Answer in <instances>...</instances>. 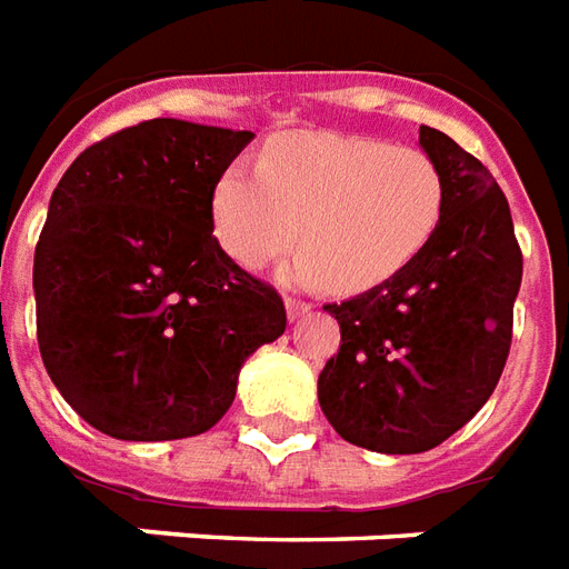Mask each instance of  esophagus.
Masks as SVG:
<instances>
[{
	"mask_svg": "<svg viewBox=\"0 0 569 569\" xmlns=\"http://www.w3.org/2000/svg\"><path fill=\"white\" fill-rule=\"evenodd\" d=\"M310 301H305V298H286V313H289V319L296 322V319H301L305 313H310Z\"/></svg>",
	"mask_w": 569,
	"mask_h": 569,
	"instance_id": "1",
	"label": "esophagus"
}]
</instances>
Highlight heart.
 Wrapping results in <instances>:
<instances>
[{
    "label": "heart",
    "instance_id": "b5f03b06",
    "mask_svg": "<svg viewBox=\"0 0 569 569\" xmlns=\"http://www.w3.org/2000/svg\"><path fill=\"white\" fill-rule=\"evenodd\" d=\"M443 217V174L416 147L377 138L298 134L231 166L213 189V229L247 268H262L305 231L292 280L361 292L413 262ZM306 229H300V222Z\"/></svg>",
    "mask_w": 569,
    "mask_h": 569
}]
</instances>
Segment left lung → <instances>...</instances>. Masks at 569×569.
I'll return each instance as SVG.
<instances>
[{"label":"left lung","mask_w":569,"mask_h":569,"mask_svg":"<svg viewBox=\"0 0 569 569\" xmlns=\"http://www.w3.org/2000/svg\"><path fill=\"white\" fill-rule=\"evenodd\" d=\"M419 144L443 174L431 241L386 283L322 307L340 349L319 373V407L343 440L386 456L435 449L479 413L507 365L521 286L498 180L431 126Z\"/></svg>","instance_id":"left-lung-1"}]
</instances>
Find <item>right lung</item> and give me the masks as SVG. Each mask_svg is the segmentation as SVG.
Masks as SVG:
<instances>
[{
    "mask_svg": "<svg viewBox=\"0 0 569 569\" xmlns=\"http://www.w3.org/2000/svg\"><path fill=\"white\" fill-rule=\"evenodd\" d=\"M252 132L144 120L83 150L38 234L41 361L117 440L204 435L250 352L286 331L280 292L213 238V189Z\"/></svg>",
    "mask_w": 569,
    "mask_h": 569,
    "instance_id": "obj_1",
    "label": "right lung"
}]
</instances>
